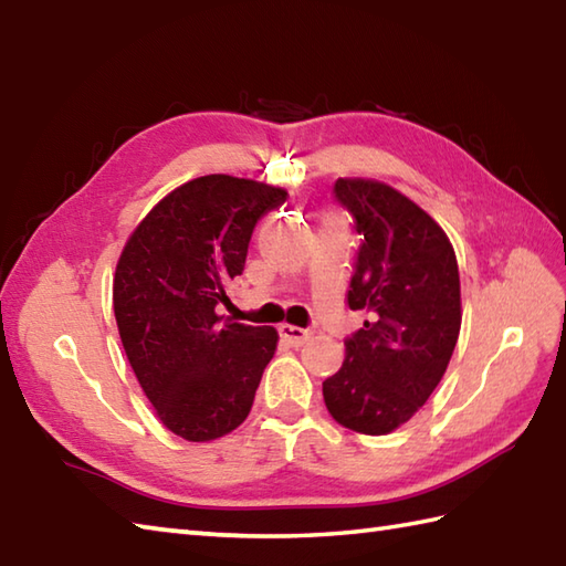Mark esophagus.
Returning a JSON list of instances; mask_svg holds the SVG:
<instances>
[{"label":"esophagus","mask_w":566,"mask_h":566,"mask_svg":"<svg viewBox=\"0 0 566 566\" xmlns=\"http://www.w3.org/2000/svg\"><path fill=\"white\" fill-rule=\"evenodd\" d=\"M281 336L285 338L287 344L291 346H303L307 338L312 336V332L310 329H300V326H293V324H281Z\"/></svg>","instance_id":"esophagus-1"}]
</instances>
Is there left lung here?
<instances>
[{
    "label": "left lung",
    "mask_w": 566,
    "mask_h": 566,
    "mask_svg": "<svg viewBox=\"0 0 566 566\" xmlns=\"http://www.w3.org/2000/svg\"><path fill=\"white\" fill-rule=\"evenodd\" d=\"M334 198L360 237L346 303L368 319L344 342V366L322 382L324 405L346 429L385 436L426 405L453 356L458 259L441 224L392 186L338 179Z\"/></svg>",
    "instance_id": "1"
}]
</instances>
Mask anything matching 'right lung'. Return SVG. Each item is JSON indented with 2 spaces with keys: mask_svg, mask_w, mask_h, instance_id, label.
<instances>
[{
  "mask_svg": "<svg viewBox=\"0 0 566 566\" xmlns=\"http://www.w3.org/2000/svg\"><path fill=\"white\" fill-rule=\"evenodd\" d=\"M283 188L210 174L161 198L125 244L113 312L137 382L171 433L206 443L254 405L279 332L218 317L242 275L251 232Z\"/></svg>",
  "mask_w": 566,
  "mask_h": 566,
  "instance_id": "right-lung-1",
  "label": "right lung"
}]
</instances>
